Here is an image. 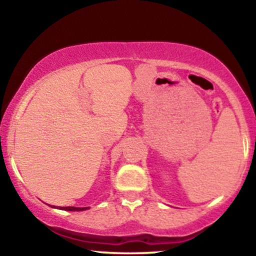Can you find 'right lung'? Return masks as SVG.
<instances>
[{"mask_svg":"<svg viewBox=\"0 0 256 256\" xmlns=\"http://www.w3.org/2000/svg\"><path fill=\"white\" fill-rule=\"evenodd\" d=\"M59 210H64V211H85V210H88V208H73V206H66V208H57Z\"/></svg>","mask_w":256,"mask_h":256,"instance_id":"right-lung-1","label":"right lung"}]
</instances>
